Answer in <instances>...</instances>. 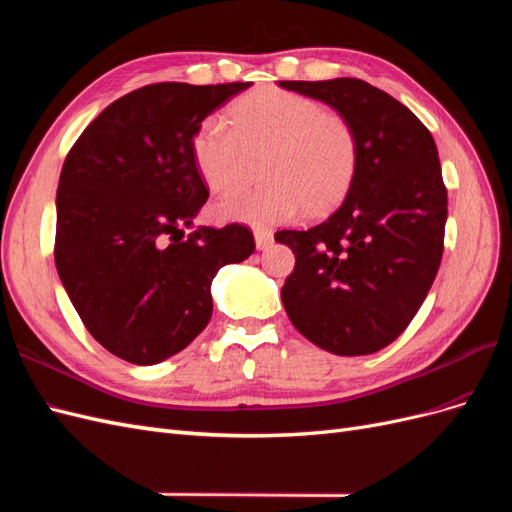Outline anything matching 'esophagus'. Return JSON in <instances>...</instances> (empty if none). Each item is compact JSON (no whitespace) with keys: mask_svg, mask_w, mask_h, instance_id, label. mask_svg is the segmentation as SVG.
Segmentation results:
<instances>
[{"mask_svg":"<svg viewBox=\"0 0 512 512\" xmlns=\"http://www.w3.org/2000/svg\"><path fill=\"white\" fill-rule=\"evenodd\" d=\"M254 239H256L258 250H267V247L273 243V232L267 230V228H256Z\"/></svg>","mask_w":512,"mask_h":512,"instance_id":"1","label":"esophagus"}]
</instances>
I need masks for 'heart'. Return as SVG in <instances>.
<instances>
[{
	"instance_id": "1",
	"label": "heart",
	"mask_w": 512,
	"mask_h": 512,
	"mask_svg": "<svg viewBox=\"0 0 512 512\" xmlns=\"http://www.w3.org/2000/svg\"><path fill=\"white\" fill-rule=\"evenodd\" d=\"M232 123L222 115L200 121L194 134V160L215 192L235 188L250 153L267 151L256 188L224 196L215 213L228 222L254 226L284 224L327 213L342 203L359 170V141L342 115L294 91L265 87L232 106Z\"/></svg>"
}]
</instances>
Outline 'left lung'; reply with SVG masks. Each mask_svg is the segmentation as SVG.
I'll return each mask as SVG.
<instances>
[{
  "instance_id": "obj_1",
  "label": "left lung",
  "mask_w": 512,
  "mask_h": 512,
  "mask_svg": "<svg viewBox=\"0 0 512 512\" xmlns=\"http://www.w3.org/2000/svg\"><path fill=\"white\" fill-rule=\"evenodd\" d=\"M280 85L333 106L359 141L339 209L275 232L297 258L282 288L286 314L322 350L378 352L404 333L440 269L448 196L436 143L408 106L361 79Z\"/></svg>"
}]
</instances>
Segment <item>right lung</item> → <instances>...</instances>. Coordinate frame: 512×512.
Returning a JSON list of instances; mask_svg holds the SVG:
<instances>
[{
	"instance_id": "right-lung-1",
	"label": "right lung",
	"mask_w": 512,
	"mask_h": 512,
	"mask_svg": "<svg viewBox=\"0 0 512 512\" xmlns=\"http://www.w3.org/2000/svg\"><path fill=\"white\" fill-rule=\"evenodd\" d=\"M250 83H153L121 96L68 151L57 188L55 267L85 329L134 365L181 352L213 312L211 282L256 250L243 224L183 226L207 203L194 134Z\"/></svg>"
}]
</instances>
